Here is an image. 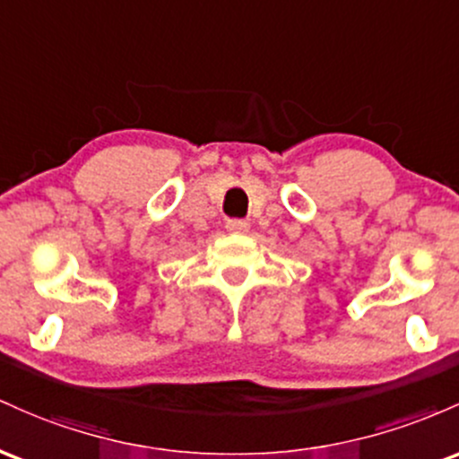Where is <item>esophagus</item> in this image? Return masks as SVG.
Instances as JSON below:
<instances>
[{
  "label": "esophagus",
  "mask_w": 459,
  "mask_h": 459,
  "mask_svg": "<svg viewBox=\"0 0 459 459\" xmlns=\"http://www.w3.org/2000/svg\"><path fill=\"white\" fill-rule=\"evenodd\" d=\"M225 228L240 234V231H249V223H247L245 219H228V225H225Z\"/></svg>",
  "instance_id": "obj_1"
}]
</instances>
